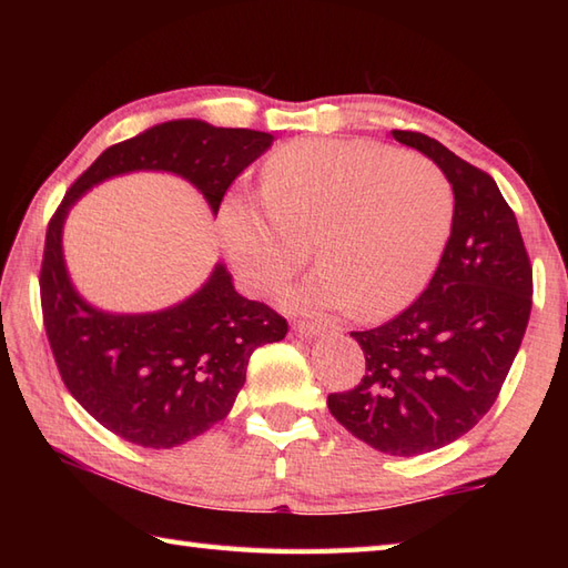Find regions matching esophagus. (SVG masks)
Listing matches in <instances>:
<instances>
[{
    "instance_id": "obj_1",
    "label": "esophagus",
    "mask_w": 568,
    "mask_h": 568,
    "mask_svg": "<svg viewBox=\"0 0 568 568\" xmlns=\"http://www.w3.org/2000/svg\"><path fill=\"white\" fill-rule=\"evenodd\" d=\"M293 329H295L297 336H305V339H312V336H320V334L329 332L327 324H320V322H297Z\"/></svg>"
}]
</instances>
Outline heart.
Wrapping results in <instances>:
<instances>
[{
    "instance_id": "b5f03b06",
    "label": "heart",
    "mask_w": 568,
    "mask_h": 568,
    "mask_svg": "<svg viewBox=\"0 0 568 568\" xmlns=\"http://www.w3.org/2000/svg\"><path fill=\"white\" fill-rule=\"evenodd\" d=\"M265 207L226 197L220 234L241 281L273 293L303 268L310 241L322 258L281 303L295 312L393 315L415 303L449 241V180L425 155L376 141L305 139L263 168Z\"/></svg>"
}]
</instances>
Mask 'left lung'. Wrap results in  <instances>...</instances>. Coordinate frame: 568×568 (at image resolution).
I'll list each match as a JSON object with an SVG mask.
<instances>
[{"label":"left lung","mask_w":568,"mask_h":568,"mask_svg":"<svg viewBox=\"0 0 568 568\" xmlns=\"http://www.w3.org/2000/svg\"><path fill=\"white\" fill-rule=\"evenodd\" d=\"M393 139L449 180L452 236L413 305L376 329L352 332L366 373L327 405L373 449L417 456L462 437L496 403L532 310V268L496 180L437 139L417 131H393Z\"/></svg>","instance_id":"1"}]
</instances>
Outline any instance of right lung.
<instances>
[{"label": "right lung", "mask_w": 568, "mask_h": 568, "mask_svg": "<svg viewBox=\"0 0 568 568\" xmlns=\"http://www.w3.org/2000/svg\"><path fill=\"white\" fill-rule=\"evenodd\" d=\"M275 136L173 119L106 149L55 210L45 232L41 307L48 342L70 395L131 444L171 449L200 437L234 407L253 348L281 342L287 322L236 293L220 261L190 297L155 312H106L72 285L63 226L75 202L104 180L153 171L187 180L216 216L224 192Z\"/></svg>", "instance_id": "add662e5"}]
</instances>
